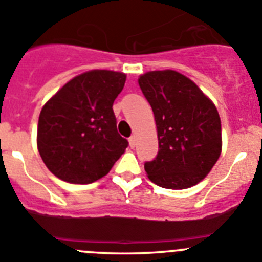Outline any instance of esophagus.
I'll return each instance as SVG.
<instances>
[{"mask_svg":"<svg viewBox=\"0 0 262 262\" xmlns=\"http://www.w3.org/2000/svg\"><path fill=\"white\" fill-rule=\"evenodd\" d=\"M129 146H130L132 148L136 147V137L134 136H132L130 138H129Z\"/></svg>","mask_w":262,"mask_h":262,"instance_id":"esophagus-1","label":"esophagus"}]
</instances>
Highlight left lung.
Masks as SVG:
<instances>
[{
  "label": "left lung",
  "instance_id": "8db88e82",
  "mask_svg": "<svg viewBox=\"0 0 262 262\" xmlns=\"http://www.w3.org/2000/svg\"><path fill=\"white\" fill-rule=\"evenodd\" d=\"M154 112L159 151L146 162L148 179L167 189H185L210 172L222 150L221 119L194 82L173 70L138 79Z\"/></svg>",
  "mask_w": 262,
  "mask_h": 262
}]
</instances>
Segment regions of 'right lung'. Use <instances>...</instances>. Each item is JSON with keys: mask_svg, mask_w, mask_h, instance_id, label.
I'll return each mask as SVG.
<instances>
[{"mask_svg": "<svg viewBox=\"0 0 262 262\" xmlns=\"http://www.w3.org/2000/svg\"><path fill=\"white\" fill-rule=\"evenodd\" d=\"M126 75L91 70L68 82L39 116L37 148L49 171L73 184L105 176L129 142L117 132L115 99Z\"/></svg>", "mask_w": 262, "mask_h": 262, "instance_id": "add662e5", "label": "right lung"}]
</instances>
